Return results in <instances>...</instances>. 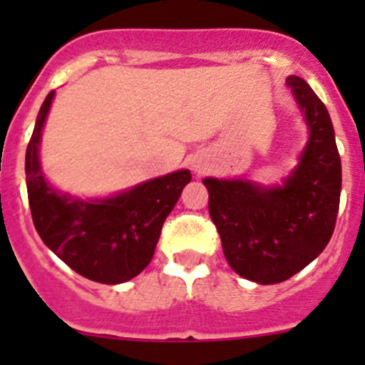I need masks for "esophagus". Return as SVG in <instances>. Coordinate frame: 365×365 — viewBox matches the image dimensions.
<instances>
[{
	"label": "esophagus",
	"instance_id": "esophagus-1",
	"mask_svg": "<svg viewBox=\"0 0 365 365\" xmlns=\"http://www.w3.org/2000/svg\"><path fill=\"white\" fill-rule=\"evenodd\" d=\"M194 169H196V171H201V169H203V165H200L197 164V162H194V165H192Z\"/></svg>",
	"mask_w": 365,
	"mask_h": 365
}]
</instances>
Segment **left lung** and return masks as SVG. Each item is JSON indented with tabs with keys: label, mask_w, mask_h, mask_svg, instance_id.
I'll use <instances>...</instances> for the list:
<instances>
[{
	"label": "left lung",
	"mask_w": 365,
	"mask_h": 365,
	"mask_svg": "<svg viewBox=\"0 0 365 365\" xmlns=\"http://www.w3.org/2000/svg\"><path fill=\"white\" fill-rule=\"evenodd\" d=\"M309 138L298 164L277 185L205 178L208 210L230 267L257 284H277L314 261L334 233L341 157L330 114L302 77L289 76Z\"/></svg>",
	"instance_id": "1"
}]
</instances>
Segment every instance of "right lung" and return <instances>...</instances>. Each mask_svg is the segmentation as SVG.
<instances>
[{"label": "right lung", "mask_w": 365, "mask_h": 365, "mask_svg": "<svg viewBox=\"0 0 365 365\" xmlns=\"http://www.w3.org/2000/svg\"><path fill=\"white\" fill-rule=\"evenodd\" d=\"M53 98L51 91L26 150V187L36 233L83 277L102 284L130 281L152 261L162 224L192 175L180 169L109 197L83 200L61 192L40 164V141Z\"/></svg>", "instance_id": "add662e5"}]
</instances>
